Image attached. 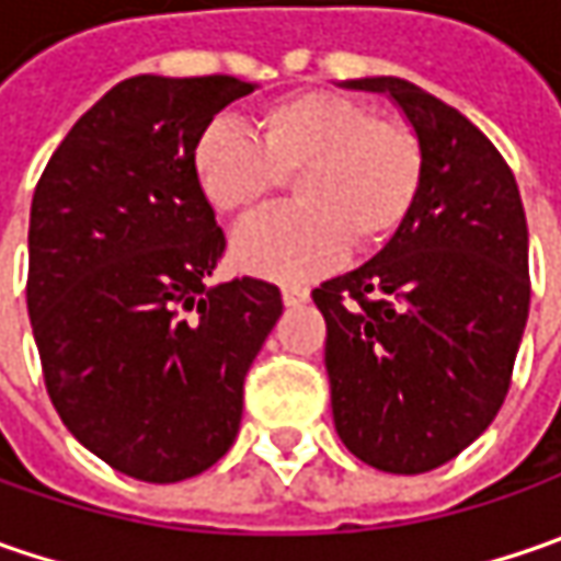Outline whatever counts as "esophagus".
Listing matches in <instances>:
<instances>
[{
    "mask_svg": "<svg viewBox=\"0 0 561 561\" xmlns=\"http://www.w3.org/2000/svg\"><path fill=\"white\" fill-rule=\"evenodd\" d=\"M284 293V302L287 306H302V302H309V287H299V284H284L280 287Z\"/></svg>",
    "mask_w": 561,
    "mask_h": 561,
    "instance_id": "obj_1",
    "label": "esophagus"
}]
</instances>
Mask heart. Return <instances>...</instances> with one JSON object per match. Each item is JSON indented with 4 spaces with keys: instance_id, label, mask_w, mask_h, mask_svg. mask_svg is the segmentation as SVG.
<instances>
[{
    "instance_id": "obj_1",
    "label": "heart",
    "mask_w": 561,
    "mask_h": 561,
    "mask_svg": "<svg viewBox=\"0 0 561 561\" xmlns=\"http://www.w3.org/2000/svg\"><path fill=\"white\" fill-rule=\"evenodd\" d=\"M193 174L227 218H247L293 178V208L268 211L233 237V262L277 280H302L346 247L390 243L412 215L424 178L419 134L371 102L302 90L255 112L247 130L211 121L193 146Z\"/></svg>"
}]
</instances>
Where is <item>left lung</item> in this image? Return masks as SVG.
<instances>
[{"instance_id":"left-lung-1","label":"left lung","mask_w":561,"mask_h":561,"mask_svg":"<svg viewBox=\"0 0 561 561\" xmlns=\"http://www.w3.org/2000/svg\"><path fill=\"white\" fill-rule=\"evenodd\" d=\"M346 87L397 102L424 178L397 237L312 290L334 424L365 465L421 474L478 440L506 399L530 306L528 221L512 168L462 112L399 77Z\"/></svg>"}]
</instances>
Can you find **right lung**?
<instances>
[{
    "mask_svg": "<svg viewBox=\"0 0 561 561\" xmlns=\"http://www.w3.org/2000/svg\"><path fill=\"white\" fill-rule=\"evenodd\" d=\"M252 90L227 75L121 80L33 190L27 312L49 399L90 453L146 484L230 449L249 365L284 312L268 280L208 287L227 240L193 146Z\"/></svg>",
    "mask_w": 561,
    "mask_h": 561,
    "instance_id": "1",
    "label": "right lung"
}]
</instances>
